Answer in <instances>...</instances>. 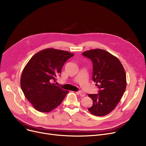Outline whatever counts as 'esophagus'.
I'll use <instances>...</instances> for the list:
<instances>
[{"instance_id": "esophagus-1", "label": "esophagus", "mask_w": 146, "mask_h": 146, "mask_svg": "<svg viewBox=\"0 0 146 146\" xmlns=\"http://www.w3.org/2000/svg\"><path fill=\"white\" fill-rule=\"evenodd\" d=\"M77 93H78L80 96H82V97H84V96H86V93H84L83 92H82V91H79V92H77Z\"/></svg>"}]
</instances>
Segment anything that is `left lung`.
I'll use <instances>...</instances> for the list:
<instances>
[{
  "label": "left lung",
  "mask_w": 146,
  "mask_h": 146,
  "mask_svg": "<svg viewBox=\"0 0 146 146\" xmlns=\"http://www.w3.org/2000/svg\"><path fill=\"white\" fill-rule=\"evenodd\" d=\"M82 54L92 60L93 81L99 89L98 94L88 95L93 102L88 110L94 115L105 116L115 108L125 92V71L118 59L104 50L96 48Z\"/></svg>",
  "instance_id": "obj_1"
}]
</instances>
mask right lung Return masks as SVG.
<instances>
[{
	"instance_id": "add662e5",
	"label": "right lung",
	"mask_w": 146,
	"mask_h": 146,
	"mask_svg": "<svg viewBox=\"0 0 146 146\" xmlns=\"http://www.w3.org/2000/svg\"><path fill=\"white\" fill-rule=\"evenodd\" d=\"M74 53L54 48L41 50L31 58L21 78V87L37 110L49 112L60 105L69 92L55 85L62 66Z\"/></svg>"
}]
</instances>
